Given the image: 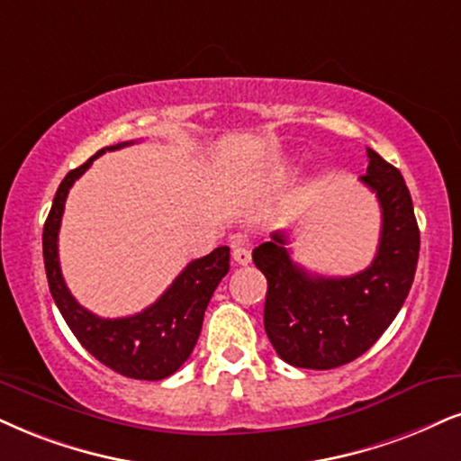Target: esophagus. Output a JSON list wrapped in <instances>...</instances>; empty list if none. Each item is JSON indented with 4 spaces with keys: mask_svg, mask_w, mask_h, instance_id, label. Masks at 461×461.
<instances>
[{
    "mask_svg": "<svg viewBox=\"0 0 461 461\" xmlns=\"http://www.w3.org/2000/svg\"><path fill=\"white\" fill-rule=\"evenodd\" d=\"M232 260H235L237 265L246 267V265H249V260H252V252H249L248 248L237 246L235 249H232Z\"/></svg>",
    "mask_w": 461,
    "mask_h": 461,
    "instance_id": "obj_1",
    "label": "esophagus"
}]
</instances>
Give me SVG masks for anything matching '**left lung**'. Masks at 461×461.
Wrapping results in <instances>:
<instances>
[{
    "label": "left lung",
    "mask_w": 461,
    "mask_h": 461,
    "mask_svg": "<svg viewBox=\"0 0 461 461\" xmlns=\"http://www.w3.org/2000/svg\"><path fill=\"white\" fill-rule=\"evenodd\" d=\"M361 184L383 212L378 252L367 269L346 277L314 276L291 258L286 232L252 252L267 277L265 331L277 355L294 367L333 369L355 361L387 331L411 291L419 260V226L406 181L367 149Z\"/></svg>",
    "instance_id": "8db88e82"
}]
</instances>
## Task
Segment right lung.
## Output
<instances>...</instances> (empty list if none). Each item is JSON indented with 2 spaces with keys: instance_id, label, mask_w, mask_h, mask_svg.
<instances>
[{
  "instance_id": "obj_1",
  "label": "right lung",
  "mask_w": 461,
  "mask_h": 461,
  "mask_svg": "<svg viewBox=\"0 0 461 461\" xmlns=\"http://www.w3.org/2000/svg\"><path fill=\"white\" fill-rule=\"evenodd\" d=\"M128 145H132V140L104 147L81 167L70 170L57 187L53 207L44 221L42 232L44 269L55 305L89 355L122 376L162 380L177 372L194 350L204 310L221 277L229 274L230 249L220 246L207 257L192 260L156 303L134 316L100 318L94 312L85 310L72 297L61 276L59 252H57V237H59L68 192L74 181L92 167L95 158Z\"/></svg>"
}]
</instances>
